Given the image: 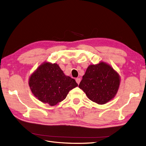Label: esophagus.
Segmentation results:
<instances>
[{
    "label": "esophagus",
    "instance_id": "1",
    "mask_svg": "<svg viewBox=\"0 0 146 146\" xmlns=\"http://www.w3.org/2000/svg\"><path fill=\"white\" fill-rule=\"evenodd\" d=\"M76 82H77V84L79 85L80 82V78H76Z\"/></svg>",
    "mask_w": 146,
    "mask_h": 146
}]
</instances>
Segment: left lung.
<instances>
[{
	"instance_id": "left-lung-1",
	"label": "left lung",
	"mask_w": 146,
	"mask_h": 146,
	"mask_svg": "<svg viewBox=\"0 0 146 146\" xmlns=\"http://www.w3.org/2000/svg\"><path fill=\"white\" fill-rule=\"evenodd\" d=\"M119 85L118 74L110 65L101 62L87 68L79 87L90 100L103 105L114 98Z\"/></svg>"
}]
</instances>
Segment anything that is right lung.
<instances>
[{
    "label": "right lung",
    "instance_id": "obj_1",
    "mask_svg": "<svg viewBox=\"0 0 146 146\" xmlns=\"http://www.w3.org/2000/svg\"><path fill=\"white\" fill-rule=\"evenodd\" d=\"M29 85L38 99L50 106L64 100L69 91L78 85L74 79L64 74L58 65L49 62L36 69L29 78Z\"/></svg>",
    "mask_w": 146,
    "mask_h": 146
}]
</instances>
